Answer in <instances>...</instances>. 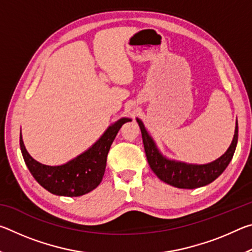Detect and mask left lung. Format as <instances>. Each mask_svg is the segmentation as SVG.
Listing matches in <instances>:
<instances>
[{
  "label": "left lung",
  "mask_w": 252,
  "mask_h": 252,
  "mask_svg": "<svg viewBox=\"0 0 252 252\" xmlns=\"http://www.w3.org/2000/svg\"><path fill=\"white\" fill-rule=\"evenodd\" d=\"M136 121L141 129L144 151L151 170L160 180L180 189H195L215 181L228 167L237 147L238 121L236 122L232 142L224 155L221 156L219 159L207 164H190L181 161L170 160L161 155L142 121L140 119H136Z\"/></svg>",
  "instance_id": "1"
}]
</instances>
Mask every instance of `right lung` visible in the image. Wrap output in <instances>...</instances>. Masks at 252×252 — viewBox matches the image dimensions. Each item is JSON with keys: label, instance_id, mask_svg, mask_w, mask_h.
<instances>
[{"label": "right lung", "instance_id": "obj_1", "mask_svg": "<svg viewBox=\"0 0 252 252\" xmlns=\"http://www.w3.org/2000/svg\"><path fill=\"white\" fill-rule=\"evenodd\" d=\"M129 121L131 119L122 118L113 123L91 148L65 164L53 167L34 160L25 149L20 133L21 152L34 179L49 192L64 197H79L90 192L101 183L111 144L120 127Z\"/></svg>", "mask_w": 252, "mask_h": 252}]
</instances>
